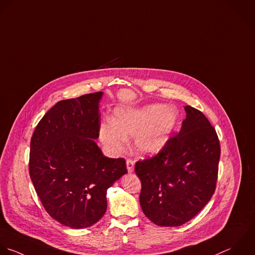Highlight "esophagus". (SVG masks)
Returning a JSON list of instances; mask_svg holds the SVG:
<instances>
[{
	"label": "esophagus",
	"instance_id": "1",
	"mask_svg": "<svg viewBox=\"0 0 255 255\" xmlns=\"http://www.w3.org/2000/svg\"><path fill=\"white\" fill-rule=\"evenodd\" d=\"M126 165H127V170L129 173H132L134 171V161L132 159H127L126 161Z\"/></svg>",
	"mask_w": 255,
	"mask_h": 255
}]
</instances>
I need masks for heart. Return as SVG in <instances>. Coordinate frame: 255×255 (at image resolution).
I'll use <instances>...</instances> for the list:
<instances>
[{"mask_svg": "<svg viewBox=\"0 0 255 255\" xmlns=\"http://www.w3.org/2000/svg\"><path fill=\"white\" fill-rule=\"evenodd\" d=\"M177 123L175 112L163 105L140 109L118 108L113 121L101 125L100 137L111 152L120 151L126 138L135 136V146L143 154H156L167 143Z\"/></svg>", "mask_w": 255, "mask_h": 255, "instance_id": "heart-1", "label": "heart"}]
</instances>
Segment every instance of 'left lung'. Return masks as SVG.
<instances>
[{
  "label": "left lung",
  "mask_w": 255,
  "mask_h": 255,
  "mask_svg": "<svg viewBox=\"0 0 255 255\" xmlns=\"http://www.w3.org/2000/svg\"><path fill=\"white\" fill-rule=\"evenodd\" d=\"M178 134L153 157L135 164L141 180L140 205L161 227H180L196 217L212 199L218 181L221 145L208 118L185 107Z\"/></svg>",
  "instance_id": "left-lung-1"
}]
</instances>
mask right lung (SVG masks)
I'll return each mask as SVG.
<instances>
[{
  "instance_id": "add662e5",
  "label": "right lung",
  "mask_w": 255,
  "mask_h": 255,
  "mask_svg": "<svg viewBox=\"0 0 255 255\" xmlns=\"http://www.w3.org/2000/svg\"><path fill=\"white\" fill-rule=\"evenodd\" d=\"M102 92L58 101L30 140L28 171L46 213L71 229L89 228L107 209V190L127 173L123 158L105 157L99 137Z\"/></svg>"
}]
</instances>
